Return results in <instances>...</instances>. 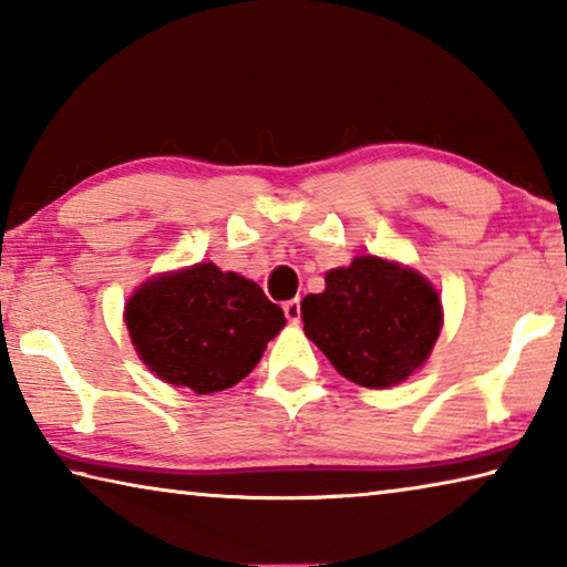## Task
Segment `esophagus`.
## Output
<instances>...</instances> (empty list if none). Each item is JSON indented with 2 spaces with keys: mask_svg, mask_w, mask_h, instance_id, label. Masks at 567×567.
<instances>
[{
  "mask_svg": "<svg viewBox=\"0 0 567 567\" xmlns=\"http://www.w3.org/2000/svg\"><path fill=\"white\" fill-rule=\"evenodd\" d=\"M282 310H285V318L290 320L292 324L300 322V297H295V300H287L282 305Z\"/></svg>",
  "mask_w": 567,
  "mask_h": 567,
  "instance_id": "obj_1",
  "label": "esophagus"
}]
</instances>
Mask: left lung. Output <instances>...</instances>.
<instances>
[{
  "mask_svg": "<svg viewBox=\"0 0 567 567\" xmlns=\"http://www.w3.org/2000/svg\"><path fill=\"white\" fill-rule=\"evenodd\" d=\"M305 334L342 378L362 388H392L410 378L443 328L435 287L380 257H358L324 275V292L307 295Z\"/></svg>",
  "mask_w": 567,
  "mask_h": 567,
  "instance_id": "left-lung-1",
  "label": "left lung"
}]
</instances>
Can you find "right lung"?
Returning a JSON list of instances; mask_svg holds the SVG:
<instances>
[{
  "label": "right lung",
  "instance_id": "1",
  "mask_svg": "<svg viewBox=\"0 0 567 567\" xmlns=\"http://www.w3.org/2000/svg\"><path fill=\"white\" fill-rule=\"evenodd\" d=\"M124 320L159 380L209 395L255 370L285 315L257 282L199 262L142 285Z\"/></svg>",
  "mask_w": 567,
  "mask_h": 567
}]
</instances>
